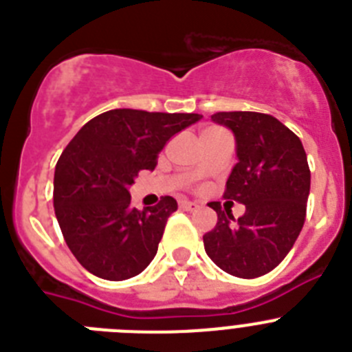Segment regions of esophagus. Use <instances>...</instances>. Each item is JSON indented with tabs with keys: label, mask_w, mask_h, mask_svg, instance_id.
<instances>
[{
	"label": "esophagus",
	"mask_w": 352,
	"mask_h": 352,
	"mask_svg": "<svg viewBox=\"0 0 352 352\" xmlns=\"http://www.w3.org/2000/svg\"><path fill=\"white\" fill-rule=\"evenodd\" d=\"M179 208L185 211H195V210H199L201 206H199L197 203H192V201H182V203H179Z\"/></svg>",
	"instance_id": "1"
}]
</instances>
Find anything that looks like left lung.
Returning a JSON list of instances; mask_svg holds the SVG:
<instances>
[{
  "mask_svg": "<svg viewBox=\"0 0 352 352\" xmlns=\"http://www.w3.org/2000/svg\"><path fill=\"white\" fill-rule=\"evenodd\" d=\"M211 120L231 129L238 164L223 197L245 204L238 220L210 203L219 222L203 236L204 250L220 270L239 278L266 275L284 261L307 217L310 169L303 144L284 123L263 113H217Z\"/></svg>",
  "mask_w": 352,
  "mask_h": 352,
  "instance_id": "8db88e82",
  "label": "left lung"
}]
</instances>
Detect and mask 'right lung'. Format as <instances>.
I'll use <instances>...</instances> for the list:
<instances>
[{
	"mask_svg": "<svg viewBox=\"0 0 352 352\" xmlns=\"http://www.w3.org/2000/svg\"><path fill=\"white\" fill-rule=\"evenodd\" d=\"M194 113L113 109L89 120L68 142L54 170V211L70 252L105 280H126L148 268L178 203L130 206L129 186L153 170L174 133L201 120Z\"/></svg>",
	"mask_w": 352,
	"mask_h": 352,
	"instance_id": "obj_1",
	"label": "right lung"
}]
</instances>
